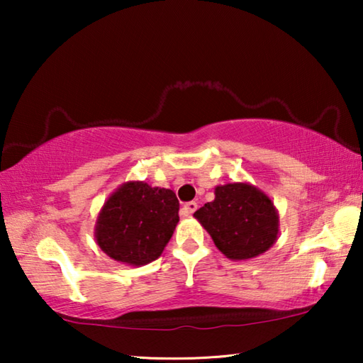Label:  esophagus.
Listing matches in <instances>:
<instances>
[{
	"instance_id": "esophagus-1",
	"label": "esophagus",
	"mask_w": 363,
	"mask_h": 363,
	"mask_svg": "<svg viewBox=\"0 0 363 363\" xmlns=\"http://www.w3.org/2000/svg\"><path fill=\"white\" fill-rule=\"evenodd\" d=\"M196 208H199V205H196L195 201H187V203L184 205L182 210H184V213H186L187 216H189V214H192V213L196 210Z\"/></svg>"
}]
</instances>
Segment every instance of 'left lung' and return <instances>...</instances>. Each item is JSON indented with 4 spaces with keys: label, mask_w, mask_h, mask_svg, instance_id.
I'll list each match as a JSON object with an SVG mask.
<instances>
[{
    "label": "left lung",
    "mask_w": 363,
    "mask_h": 363,
    "mask_svg": "<svg viewBox=\"0 0 363 363\" xmlns=\"http://www.w3.org/2000/svg\"><path fill=\"white\" fill-rule=\"evenodd\" d=\"M194 216L220 253L233 261L259 256L277 242L279 213L272 200L247 182L218 186L214 200Z\"/></svg>",
    "instance_id": "obj_1"
}]
</instances>
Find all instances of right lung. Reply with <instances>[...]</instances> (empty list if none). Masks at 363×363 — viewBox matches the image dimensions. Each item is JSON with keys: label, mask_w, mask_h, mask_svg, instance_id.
<instances>
[{"label": "right lung", "mask_w": 363, "mask_h": 363, "mask_svg": "<svg viewBox=\"0 0 363 363\" xmlns=\"http://www.w3.org/2000/svg\"><path fill=\"white\" fill-rule=\"evenodd\" d=\"M177 223L179 201L173 190L130 181L104 203L94 235L112 259L144 266L163 253Z\"/></svg>", "instance_id": "1"}]
</instances>
